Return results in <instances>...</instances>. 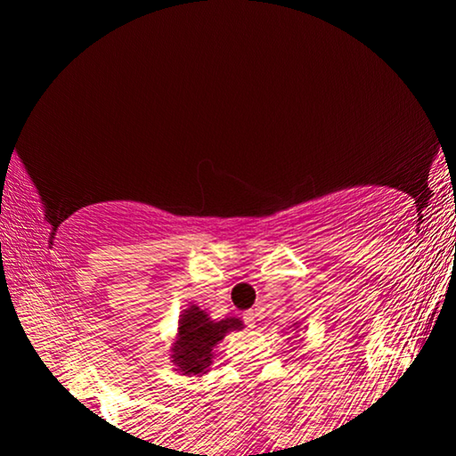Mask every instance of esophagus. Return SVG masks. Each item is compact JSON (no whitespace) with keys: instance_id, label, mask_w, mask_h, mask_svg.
<instances>
[{"instance_id":"1","label":"esophagus","mask_w":456,"mask_h":456,"mask_svg":"<svg viewBox=\"0 0 456 456\" xmlns=\"http://www.w3.org/2000/svg\"><path fill=\"white\" fill-rule=\"evenodd\" d=\"M256 318H257V314L253 312V310L245 312V314H243V322H245V326H247V328H256V322H257Z\"/></svg>"}]
</instances>
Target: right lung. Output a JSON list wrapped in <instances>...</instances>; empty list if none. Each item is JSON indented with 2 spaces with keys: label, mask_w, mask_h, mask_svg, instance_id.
Returning <instances> with one entry per match:
<instances>
[{
  "label": "right lung",
  "mask_w": 456,
  "mask_h": 456,
  "mask_svg": "<svg viewBox=\"0 0 456 456\" xmlns=\"http://www.w3.org/2000/svg\"><path fill=\"white\" fill-rule=\"evenodd\" d=\"M179 326V339L173 346V362L183 374H203L211 364L213 348L231 330L243 326L237 318L213 322L197 305L183 314Z\"/></svg>",
  "instance_id": "right-lung-1"
}]
</instances>
